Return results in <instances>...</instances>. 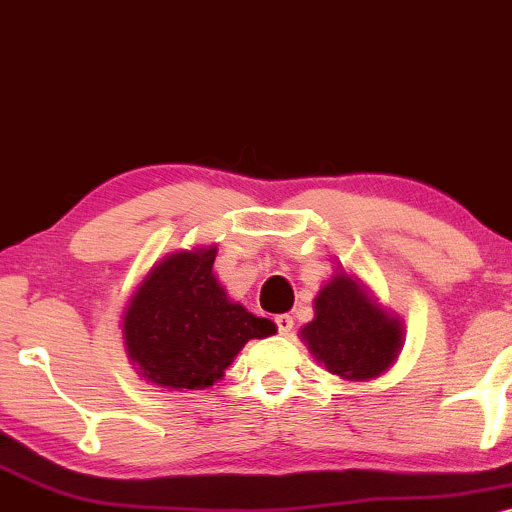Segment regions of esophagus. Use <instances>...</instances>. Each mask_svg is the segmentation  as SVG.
Listing matches in <instances>:
<instances>
[{"label":"esophagus","instance_id":"34e87169","mask_svg":"<svg viewBox=\"0 0 512 512\" xmlns=\"http://www.w3.org/2000/svg\"><path fill=\"white\" fill-rule=\"evenodd\" d=\"M275 326H278V331L283 333V336H287V333L292 331V317L290 314H278V317H275Z\"/></svg>","mask_w":512,"mask_h":512}]
</instances>
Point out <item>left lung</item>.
Here are the masks:
<instances>
[{
    "label": "left lung",
    "instance_id": "left-lung-1",
    "mask_svg": "<svg viewBox=\"0 0 512 512\" xmlns=\"http://www.w3.org/2000/svg\"><path fill=\"white\" fill-rule=\"evenodd\" d=\"M314 360L346 382L382 377L404 348V321L343 266L314 297V319L300 329Z\"/></svg>",
    "mask_w": 512,
    "mask_h": 512
}]
</instances>
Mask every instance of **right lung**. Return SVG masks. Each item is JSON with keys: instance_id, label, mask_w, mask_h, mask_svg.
I'll return each instance as SVG.
<instances>
[{"instance_id": "right-lung-1", "label": "right lung", "mask_w": 512, "mask_h": 512, "mask_svg": "<svg viewBox=\"0 0 512 512\" xmlns=\"http://www.w3.org/2000/svg\"><path fill=\"white\" fill-rule=\"evenodd\" d=\"M215 256L217 244L171 251L149 268L123 309L130 365L166 392L212 387L251 338L278 331L227 295L212 271Z\"/></svg>"}]
</instances>
